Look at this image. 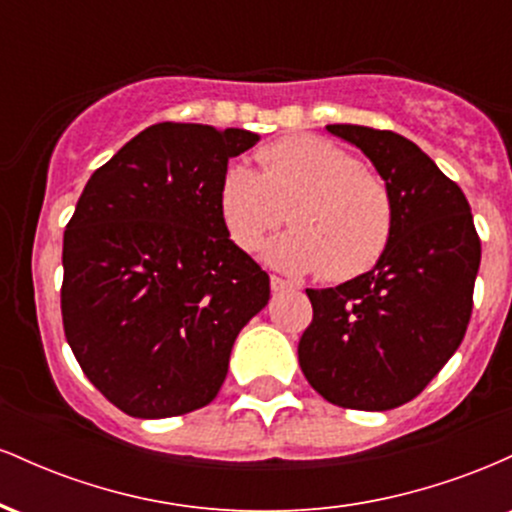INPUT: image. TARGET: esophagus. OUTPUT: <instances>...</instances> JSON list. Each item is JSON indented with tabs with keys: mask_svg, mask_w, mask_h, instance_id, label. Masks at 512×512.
Returning <instances> with one entry per match:
<instances>
[{
	"mask_svg": "<svg viewBox=\"0 0 512 512\" xmlns=\"http://www.w3.org/2000/svg\"><path fill=\"white\" fill-rule=\"evenodd\" d=\"M269 286H272V291L274 293H281V291H291V289H296V286L291 284V281H286V279H281V276H269Z\"/></svg>",
	"mask_w": 512,
	"mask_h": 512,
	"instance_id": "esophagus-1",
	"label": "esophagus"
}]
</instances>
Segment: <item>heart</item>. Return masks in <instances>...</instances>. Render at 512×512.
I'll return each instance as SVG.
<instances>
[{
    "mask_svg": "<svg viewBox=\"0 0 512 512\" xmlns=\"http://www.w3.org/2000/svg\"><path fill=\"white\" fill-rule=\"evenodd\" d=\"M223 168L219 214L240 250L255 252L284 221L291 231L267 245V260L293 274L322 272L330 281L366 274L383 257L395 226V204L380 175L325 137L296 134Z\"/></svg>",
    "mask_w": 512,
    "mask_h": 512,
    "instance_id": "heart-1",
    "label": "heart"
}]
</instances>
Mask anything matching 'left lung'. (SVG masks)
<instances>
[{
    "mask_svg": "<svg viewBox=\"0 0 512 512\" xmlns=\"http://www.w3.org/2000/svg\"><path fill=\"white\" fill-rule=\"evenodd\" d=\"M370 158L395 204L390 243L370 272L308 289L313 322L298 363L327 402L387 411L409 402L462 344L481 240L464 192L390 129L327 125Z\"/></svg>",
    "mask_w": 512,
    "mask_h": 512,
    "instance_id": "8db88e82",
    "label": "left lung"
}]
</instances>
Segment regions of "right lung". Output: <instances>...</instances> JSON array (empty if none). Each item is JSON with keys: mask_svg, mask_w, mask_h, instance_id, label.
I'll use <instances>...</instances> for the list:
<instances>
[{"mask_svg": "<svg viewBox=\"0 0 512 512\" xmlns=\"http://www.w3.org/2000/svg\"><path fill=\"white\" fill-rule=\"evenodd\" d=\"M260 142L248 129L158 122L86 182L62 248V322L105 399L137 419L219 395L269 276L228 238L219 180Z\"/></svg>", "mask_w": 512, "mask_h": 512, "instance_id": "obj_1", "label": "right lung"}]
</instances>
